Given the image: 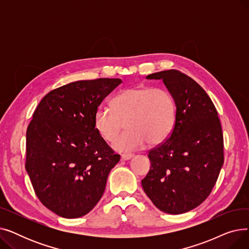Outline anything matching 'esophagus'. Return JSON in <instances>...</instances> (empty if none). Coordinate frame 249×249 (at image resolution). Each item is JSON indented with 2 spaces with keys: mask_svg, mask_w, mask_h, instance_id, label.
Segmentation results:
<instances>
[{
  "mask_svg": "<svg viewBox=\"0 0 249 249\" xmlns=\"http://www.w3.org/2000/svg\"><path fill=\"white\" fill-rule=\"evenodd\" d=\"M133 158V154L132 153H123L121 155V160H129Z\"/></svg>",
  "mask_w": 249,
  "mask_h": 249,
  "instance_id": "1",
  "label": "esophagus"
}]
</instances>
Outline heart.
<instances>
[{
	"label": "heart",
	"mask_w": 249,
	"mask_h": 249,
	"mask_svg": "<svg viewBox=\"0 0 249 249\" xmlns=\"http://www.w3.org/2000/svg\"><path fill=\"white\" fill-rule=\"evenodd\" d=\"M111 105L112 108H97L94 127L104 140L112 142L126 122L128 130L113 143L116 150H135L144 147L147 142L158 145L173 132L177 105L174 96L165 89L127 88L114 97Z\"/></svg>",
	"instance_id": "heart-1"
}]
</instances>
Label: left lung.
Segmentation results:
<instances>
[{
	"mask_svg": "<svg viewBox=\"0 0 249 249\" xmlns=\"http://www.w3.org/2000/svg\"><path fill=\"white\" fill-rule=\"evenodd\" d=\"M176 101L173 132L151 149V163L141 185L160 211L182 214L201 205L210 195L224 162L223 133L217 110L204 89L176 70L154 72Z\"/></svg>",
	"mask_w": 249,
	"mask_h": 249,
	"instance_id": "left-lung-1",
	"label": "left lung"
}]
</instances>
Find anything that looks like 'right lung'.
Segmentation results:
<instances>
[{"label":"right lung","instance_id":"add662e5","mask_svg":"<svg viewBox=\"0 0 249 249\" xmlns=\"http://www.w3.org/2000/svg\"><path fill=\"white\" fill-rule=\"evenodd\" d=\"M120 78L77 81L39 103L26 133V171L35 194L63 218L88 214L102 198L111 169L119 162L94 127L103 100Z\"/></svg>","mask_w":249,"mask_h":249}]
</instances>
